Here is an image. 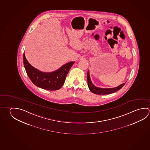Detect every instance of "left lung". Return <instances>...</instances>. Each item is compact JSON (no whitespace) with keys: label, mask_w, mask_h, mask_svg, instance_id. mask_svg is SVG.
Returning <instances> with one entry per match:
<instances>
[{"label":"left lung","mask_w":150,"mask_h":150,"mask_svg":"<svg viewBox=\"0 0 150 150\" xmlns=\"http://www.w3.org/2000/svg\"><path fill=\"white\" fill-rule=\"evenodd\" d=\"M87 79L88 86L89 87L90 91L95 94L106 95L112 94V93H113L116 92L121 89L125 84V83L123 84H121V85H120L119 86L115 87V88H102L96 87L92 84V81H91L90 77H89V71H88L87 72Z\"/></svg>","instance_id":"8db88e82"}]
</instances>
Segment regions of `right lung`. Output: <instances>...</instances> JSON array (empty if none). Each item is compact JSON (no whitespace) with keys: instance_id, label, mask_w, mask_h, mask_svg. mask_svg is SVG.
Here are the masks:
<instances>
[{"instance_id":"1","label":"right lung","mask_w":150,"mask_h":150,"mask_svg":"<svg viewBox=\"0 0 150 150\" xmlns=\"http://www.w3.org/2000/svg\"><path fill=\"white\" fill-rule=\"evenodd\" d=\"M23 62L27 75L33 84L42 89L56 91L63 85L69 69L74 64V62L64 65L60 69L52 73H44L37 70L27 61L23 55Z\"/></svg>"}]
</instances>
